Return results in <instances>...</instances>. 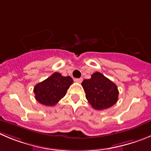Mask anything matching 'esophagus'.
Masks as SVG:
<instances>
[{"label": "esophagus", "instance_id": "34e87169", "mask_svg": "<svg viewBox=\"0 0 151 151\" xmlns=\"http://www.w3.org/2000/svg\"><path fill=\"white\" fill-rule=\"evenodd\" d=\"M75 81L78 83H81L82 81V78H75Z\"/></svg>", "mask_w": 151, "mask_h": 151}]
</instances>
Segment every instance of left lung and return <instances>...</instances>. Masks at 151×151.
<instances>
[{
  "mask_svg": "<svg viewBox=\"0 0 151 151\" xmlns=\"http://www.w3.org/2000/svg\"><path fill=\"white\" fill-rule=\"evenodd\" d=\"M88 103L96 110H103L111 107L117 103L118 90L114 82L96 72L89 79L81 83Z\"/></svg>",
  "mask_w": 151,
  "mask_h": 151,
  "instance_id": "1",
  "label": "left lung"
}]
</instances>
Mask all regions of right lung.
<instances>
[{"label": "right lung", "mask_w": 151, "mask_h": 151, "mask_svg": "<svg viewBox=\"0 0 151 151\" xmlns=\"http://www.w3.org/2000/svg\"><path fill=\"white\" fill-rule=\"evenodd\" d=\"M70 76H63L60 73H55L34 88L35 99L46 106H52L58 103L66 95L67 89L73 84Z\"/></svg>", "instance_id": "right-lung-1"}]
</instances>
